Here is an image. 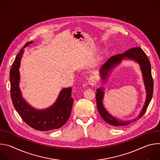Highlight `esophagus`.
Segmentation results:
<instances>
[{"label": "esophagus", "mask_w": 160, "mask_h": 160, "mask_svg": "<svg viewBox=\"0 0 160 160\" xmlns=\"http://www.w3.org/2000/svg\"><path fill=\"white\" fill-rule=\"evenodd\" d=\"M96 82H97L96 79V78H95L94 77H93V76L90 77L88 78V84L90 85L94 86V85L96 84Z\"/></svg>", "instance_id": "obj_1"}]
</instances>
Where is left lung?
Here are the masks:
<instances>
[{
  "label": "left lung",
  "instance_id": "8db88e82",
  "mask_svg": "<svg viewBox=\"0 0 160 160\" xmlns=\"http://www.w3.org/2000/svg\"><path fill=\"white\" fill-rule=\"evenodd\" d=\"M124 59L132 60L139 64L146 92V101L141 112L138 117L132 120H122L111 115L106 109L103 105L105 89L102 87L98 88L96 95L98 109L103 120L112 126H124L141 118L145 113L152 97L153 80L151 75V64L146 54L140 48H132L122 54L115 55L108 59L99 69V75L102 78V83H104L106 82L108 77L111 72Z\"/></svg>",
  "mask_w": 160,
  "mask_h": 160
}]
</instances>
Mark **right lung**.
Masks as SVG:
<instances>
[{
    "label": "right lung",
    "instance_id": "add662e5",
    "mask_svg": "<svg viewBox=\"0 0 160 160\" xmlns=\"http://www.w3.org/2000/svg\"><path fill=\"white\" fill-rule=\"evenodd\" d=\"M27 42L16 56L10 71L11 97L14 108L21 118L32 128L40 131L58 129L63 126L69 119L73 99L72 98V87L64 88L56 101L50 107L37 109L28 103L22 98L19 88V67L24 49L32 43Z\"/></svg>",
    "mask_w": 160,
    "mask_h": 160
}]
</instances>
